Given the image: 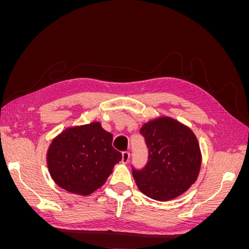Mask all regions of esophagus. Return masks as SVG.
Listing matches in <instances>:
<instances>
[{"label": "esophagus", "instance_id": "obj_1", "mask_svg": "<svg viewBox=\"0 0 249 249\" xmlns=\"http://www.w3.org/2000/svg\"><path fill=\"white\" fill-rule=\"evenodd\" d=\"M130 158H131V154H130L129 152H124V153H123V163H124V164L129 163V161H130Z\"/></svg>", "mask_w": 249, "mask_h": 249}]
</instances>
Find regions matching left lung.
<instances>
[{
	"label": "left lung",
	"instance_id": "1",
	"mask_svg": "<svg viewBox=\"0 0 249 249\" xmlns=\"http://www.w3.org/2000/svg\"><path fill=\"white\" fill-rule=\"evenodd\" d=\"M140 133L148 147V161L142 170L133 169L138 189L159 201L182 195L196 182L201 166L193 131L175 118L160 116L143 124Z\"/></svg>",
	"mask_w": 249,
	"mask_h": 249
}]
</instances>
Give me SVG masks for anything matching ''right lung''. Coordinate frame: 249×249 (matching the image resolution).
Segmentation results:
<instances>
[{
    "instance_id": "right-lung-1",
    "label": "right lung",
    "mask_w": 249,
    "mask_h": 249,
    "mask_svg": "<svg viewBox=\"0 0 249 249\" xmlns=\"http://www.w3.org/2000/svg\"><path fill=\"white\" fill-rule=\"evenodd\" d=\"M113 135L101 123L70 126L52 140L47 164L53 180L62 189L86 196L101 188L122 153L112 146Z\"/></svg>"
}]
</instances>
